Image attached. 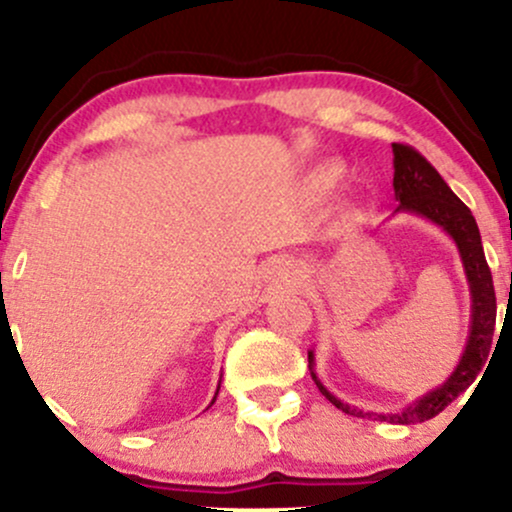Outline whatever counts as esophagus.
Listing matches in <instances>:
<instances>
[{
	"label": "esophagus",
	"mask_w": 512,
	"mask_h": 512,
	"mask_svg": "<svg viewBox=\"0 0 512 512\" xmlns=\"http://www.w3.org/2000/svg\"><path fill=\"white\" fill-rule=\"evenodd\" d=\"M286 276H291V279H286V281H296V279H293V274L289 272V274H286Z\"/></svg>",
	"instance_id": "esophagus-1"
}]
</instances>
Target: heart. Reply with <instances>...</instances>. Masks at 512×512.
Returning <instances> with one entry per match:
<instances>
[{
	"instance_id": "b5f03b06",
	"label": "heart",
	"mask_w": 512,
	"mask_h": 512,
	"mask_svg": "<svg viewBox=\"0 0 512 512\" xmlns=\"http://www.w3.org/2000/svg\"><path fill=\"white\" fill-rule=\"evenodd\" d=\"M339 175H342V173H339V168H332V166L317 168L315 173H310L308 190L313 192V195H317V197L327 195V192L334 190V185H337V182H339Z\"/></svg>"
}]
</instances>
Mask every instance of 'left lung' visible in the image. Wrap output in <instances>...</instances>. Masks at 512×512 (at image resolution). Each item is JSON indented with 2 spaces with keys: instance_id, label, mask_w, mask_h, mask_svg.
I'll use <instances>...</instances> for the list:
<instances>
[{
  "instance_id": "left-lung-1",
  "label": "left lung",
  "mask_w": 512,
  "mask_h": 512,
  "mask_svg": "<svg viewBox=\"0 0 512 512\" xmlns=\"http://www.w3.org/2000/svg\"><path fill=\"white\" fill-rule=\"evenodd\" d=\"M392 154H395V161H392L395 163L392 187H395V199L399 202L395 214L407 211V214H416L421 219L436 223L455 240L457 250H460V260L469 284V296H472V322H469V337L467 344H464L462 358L443 385L416 397L402 411H385V414L383 411H363L334 397L317 378L313 351H308V366L317 390L330 399L334 407L342 409L344 414L368 416V419L387 421V424L409 426L438 416L452 399L460 397L477 380L479 370H484V363L491 351L493 330H496V291H493L491 269L484 257L479 226L474 221L472 211L467 209V204L450 190L448 182L440 178L438 170L419 151L411 149L407 144H392Z\"/></svg>"
}]
</instances>
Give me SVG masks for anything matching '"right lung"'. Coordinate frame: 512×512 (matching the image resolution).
Wrapping results in <instances>:
<instances>
[{
    "instance_id": "1",
    "label": "right lung",
    "mask_w": 512,
    "mask_h": 512,
    "mask_svg": "<svg viewBox=\"0 0 512 512\" xmlns=\"http://www.w3.org/2000/svg\"><path fill=\"white\" fill-rule=\"evenodd\" d=\"M219 387H221V383H219ZM216 395H219V390H216ZM216 399V397H214ZM214 399H211V404H214Z\"/></svg>"
}]
</instances>
